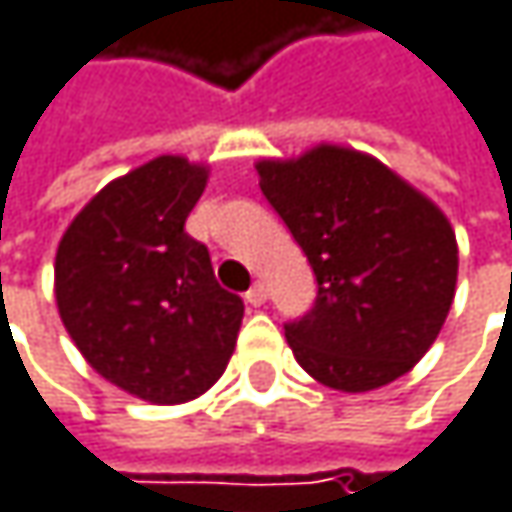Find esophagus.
I'll list each match as a JSON object with an SVG mask.
<instances>
[{
	"instance_id": "obj_1",
	"label": "esophagus",
	"mask_w": 512,
	"mask_h": 512,
	"mask_svg": "<svg viewBox=\"0 0 512 512\" xmlns=\"http://www.w3.org/2000/svg\"><path fill=\"white\" fill-rule=\"evenodd\" d=\"M247 304H253V307H262L265 301H268V286L265 283H253L250 289H247Z\"/></svg>"
}]
</instances>
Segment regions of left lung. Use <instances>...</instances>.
<instances>
[{
	"mask_svg": "<svg viewBox=\"0 0 512 512\" xmlns=\"http://www.w3.org/2000/svg\"><path fill=\"white\" fill-rule=\"evenodd\" d=\"M256 172L319 283L313 310L286 325L295 361L346 393L405 376L435 343L456 295L459 247L444 211L346 145L262 157Z\"/></svg>",
	"mask_w": 512,
	"mask_h": 512,
	"instance_id": "obj_1",
	"label": "left lung"
}]
</instances>
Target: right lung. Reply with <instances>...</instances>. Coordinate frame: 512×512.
Listing matches in <instances>:
<instances>
[{
    "label": "right lung",
    "instance_id": "right-lung-1",
    "mask_svg": "<svg viewBox=\"0 0 512 512\" xmlns=\"http://www.w3.org/2000/svg\"><path fill=\"white\" fill-rule=\"evenodd\" d=\"M205 184V163L160 154L95 193L56 250V307L74 346L98 376L154 405L217 382L244 319L208 247L184 232Z\"/></svg>",
    "mask_w": 512,
    "mask_h": 512
}]
</instances>
